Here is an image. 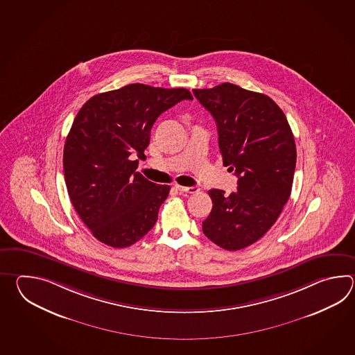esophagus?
I'll return each mask as SVG.
<instances>
[{
	"label": "esophagus",
	"instance_id": "34e87169",
	"mask_svg": "<svg viewBox=\"0 0 355 355\" xmlns=\"http://www.w3.org/2000/svg\"><path fill=\"white\" fill-rule=\"evenodd\" d=\"M175 188L182 193H189V194H194L196 191H199V189L196 187H181V185H175Z\"/></svg>",
	"mask_w": 355,
	"mask_h": 355
}]
</instances>
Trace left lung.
<instances>
[{
  "mask_svg": "<svg viewBox=\"0 0 355 355\" xmlns=\"http://www.w3.org/2000/svg\"><path fill=\"white\" fill-rule=\"evenodd\" d=\"M218 129L223 165L237 175V191L211 189V214L203 232L222 249L236 251L260 240L275 223L291 196L295 138L287 118L272 98L225 83L194 89Z\"/></svg>",
  "mask_w": 355,
  "mask_h": 355,
  "instance_id": "8db88e82",
  "label": "left lung"
}]
</instances>
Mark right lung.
Wrapping results in <instances>:
<instances>
[{
    "mask_svg": "<svg viewBox=\"0 0 355 355\" xmlns=\"http://www.w3.org/2000/svg\"><path fill=\"white\" fill-rule=\"evenodd\" d=\"M181 100L187 89L130 83L98 94L76 115L63 150L68 196L98 241L128 248L155 226L170 187L137 173L152 125Z\"/></svg>",
    "mask_w": 355,
    "mask_h": 355,
    "instance_id": "1",
    "label": "right lung"
}]
</instances>
